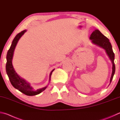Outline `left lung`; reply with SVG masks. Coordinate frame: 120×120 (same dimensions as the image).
<instances>
[{"instance_id": "8db88e82", "label": "left lung", "mask_w": 120, "mask_h": 120, "mask_svg": "<svg viewBox=\"0 0 120 120\" xmlns=\"http://www.w3.org/2000/svg\"><path fill=\"white\" fill-rule=\"evenodd\" d=\"M90 39L92 40V43L99 47H102L105 50L106 52L107 53L108 56H109L110 59L112 62V73L111 77L110 79V83L113 79V76H114L115 71V67L114 62V53L113 52L112 47L111 44L108 38H106L105 36H104L99 30H95L92 34H91Z\"/></svg>"}]
</instances>
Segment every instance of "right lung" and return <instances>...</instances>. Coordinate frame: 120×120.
I'll return each instance as SVG.
<instances>
[{"label": "right lung", "instance_id": "add662e5", "mask_svg": "<svg viewBox=\"0 0 120 120\" xmlns=\"http://www.w3.org/2000/svg\"><path fill=\"white\" fill-rule=\"evenodd\" d=\"M26 31H27L26 30H23V31L20 32V33L17 34L14 39V40H13L11 45L7 52V63H6V72H7L9 79L12 85V86L19 91H20L21 92L23 93V94L29 95V96H33V95H37L41 92H42L43 91H44L46 89L47 86L43 88L38 89L37 90H34L33 88H32V86H30L29 83L26 82L25 80L22 79L17 75L16 71H15L12 64L13 54H14L15 47H16L19 39L21 37V36L25 34V32H26ZM54 70H53L50 74L49 81L50 80L52 73L54 71Z\"/></svg>", "mask_w": 120, "mask_h": 120}]
</instances>
